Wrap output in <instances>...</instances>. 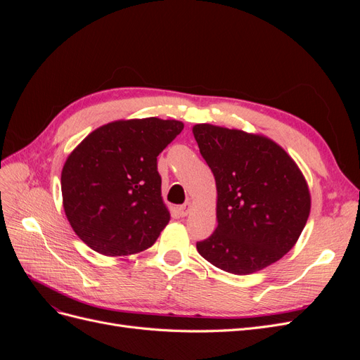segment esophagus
Masks as SVG:
<instances>
[{
  "label": "esophagus",
  "mask_w": 360,
  "mask_h": 360,
  "mask_svg": "<svg viewBox=\"0 0 360 360\" xmlns=\"http://www.w3.org/2000/svg\"><path fill=\"white\" fill-rule=\"evenodd\" d=\"M191 209H192V204L191 202H184L183 205L179 207V213H180V216H188Z\"/></svg>",
  "instance_id": "34e87169"
}]
</instances>
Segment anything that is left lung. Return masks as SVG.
<instances>
[{"instance_id":"1","label":"left lung","mask_w":360,"mask_h":360,"mask_svg":"<svg viewBox=\"0 0 360 360\" xmlns=\"http://www.w3.org/2000/svg\"><path fill=\"white\" fill-rule=\"evenodd\" d=\"M192 130L217 189V226L198 252L228 274H255L296 245L311 210L308 184L269 138L212 124Z\"/></svg>"}]
</instances>
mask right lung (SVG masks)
<instances>
[{
	"instance_id": "1",
	"label": "right lung",
	"mask_w": 360,
	"mask_h": 360,
	"mask_svg": "<svg viewBox=\"0 0 360 360\" xmlns=\"http://www.w3.org/2000/svg\"><path fill=\"white\" fill-rule=\"evenodd\" d=\"M183 130L176 120H120L96 129L68 158L63 205L73 231L108 257L136 254L169 222L158 156Z\"/></svg>"
}]
</instances>
